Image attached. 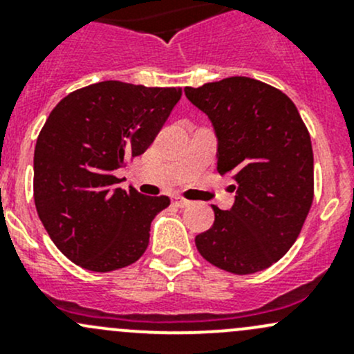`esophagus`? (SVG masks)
I'll return each mask as SVG.
<instances>
[{
	"instance_id": "obj_1",
	"label": "esophagus",
	"mask_w": 354,
	"mask_h": 354,
	"mask_svg": "<svg viewBox=\"0 0 354 354\" xmlns=\"http://www.w3.org/2000/svg\"><path fill=\"white\" fill-rule=\"evenodd\" d=\"M173 203H174V205H176V207H180V209H185V207L190 205V200L181 198V197H174V198H173Z\"/></svg>"
}]
</instances>
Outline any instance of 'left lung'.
<instances>
[{
    "mask_svg": "<svg viewBox=\"0 0 354 354\" xmlns=\"http://www.w3.org/2000/svg\"><path fill=\"white\" fill-rule=\"evenodd\" d=\"M216 128L217 171L236 185L230 210L214 205L210 230L195 238L219 269L253 274L286 255L313 202V151L306 124L279 88L248 77L185 87Z\"/></svg>",
    "mask_w": 354,
    "mask_h": 354,
    "instance_id": "8db88e82",
    "label": "left lung"
}]
</instances>
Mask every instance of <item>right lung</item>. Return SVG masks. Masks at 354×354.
Returning a JSON list of instances; mask_svg holds the SVG:
<instances>
[{
    "mask_svg": "<svg viewBox=\"0 0 354 354\" xmlns=\"http://www.w3.org/2000/svg\"><path fill=\"white\" fill-rule=\"evenodd\" d=\"M180 97V87L99 82L68 94L46 120L34 152L35 209L82 269H123L147 250L169 198L116 188L114 171L151 147Z\"/></svg>",
    "mask_w": 354,
    "mask_h": 354,
    "instance_id": "obj_1",
    "label": "right lung"
}]
</instances>
